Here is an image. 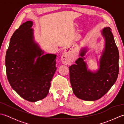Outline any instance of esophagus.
<instances>
[{
    "label": "esophagus",
    "instance_id": "1",
    "mask_svg": "<svg viewBox=\"0 0 124 124\" xmlns=\"http://www.w3.org/2000/svg\"><path fill=\"white\" fill-rule=\"evenodd\" d=\"M61 61L62 63L65 65L72 64V58L69 52H67V51H64L61 56Z\"/></svg>",
    "mask_w": 124,
    "mask_h": 124
}]
</instances>
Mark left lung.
<instances>
[{
  "label": "left lung",
  "mask_w": 124,
  "mask_h": 124,
  "mask_svg": "<svg viewBox=\"0 0 124 124\" xmlns=\"http://www.w3.org/2000/svg\"><path fill=\"white\" fill-rule=\"evenodd\" d=\"M110 27L101 31L104 39V47L96 71L88 69L85 56L87 47L81 50L75 64L69 67L70 81L73 92L78 98L95 101L106 94L116 81L119 72V55Z\"/></svg>",
  "instance_id": "left-lung-1"
}]
</instances>
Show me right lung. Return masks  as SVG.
I'll return each mask as SVG.
<instances>
[{"label":"right lung","mask_w":124,"mask_h":124,"mask_svg":"<svg viewBox=\"0 0 124 124\" xmlns=\"http://www.w3.org/2000/svg\"><path fill=\"white\" fill-rule=\"evenodd\" d=\"M33 22L20 26L10 39L5 59L8 80L12 88L28 101L46 97L56 70V55L44 54L34 38Z\"/></svg>","instance_id":"right-lung-1"}]
</instances>
